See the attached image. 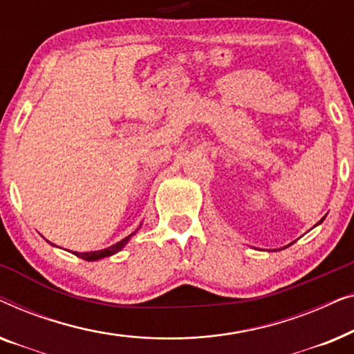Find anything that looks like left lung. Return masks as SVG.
Listing matches in <instances>:
<instances>
[{
  "label": "left lung",
  "instance_id": "8db88e82",
  "mask_svg": "<svg viewBox=\"0 0 354 354\" xmlns=\"http://www.w3.org/2000/svg\"><path fill=\"white\" fill-rule=\"evenodd\" d=\"M324 219H326V216H324V217H322V219H321V221H319V222H317V224H316V225H319V224H322V222H324ZM274 251H275V250H274Z\"/></svg>",
  "mask_w": 354,
  "mask_h": 354
}]
</instances>
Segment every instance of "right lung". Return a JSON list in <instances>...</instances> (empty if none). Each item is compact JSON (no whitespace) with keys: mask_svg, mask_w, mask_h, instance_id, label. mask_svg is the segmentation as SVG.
<instances>
[{"mask_svg":"<svg viewBox=\"0 0 354 354\" xmlns=\"http://www.w3.org/2000/svg\"><path fill=\"white\" fill-rule=\"evenodd\" d=\"M142 227V225H140ZM138 227V229H140ZM138 229L133 232V234H130L129 236H125V239H122L120 241H118V243H114L113 246H108V248H104V250H100V251H86V253H77V251H72V254H75V256H79V258H82V259H85V261H98V259H103V258H108V256H113V254H115V253H119L120 250L124 248L125 245L129 243V240L132 239V236L137 234L138 232ZM53 245V243H51ZM56 246V245H55Z\"/></svg>","mask_w":354,"mask_h":354,"instance_id":"obj_1","label":"right lung"}]
</instances>
